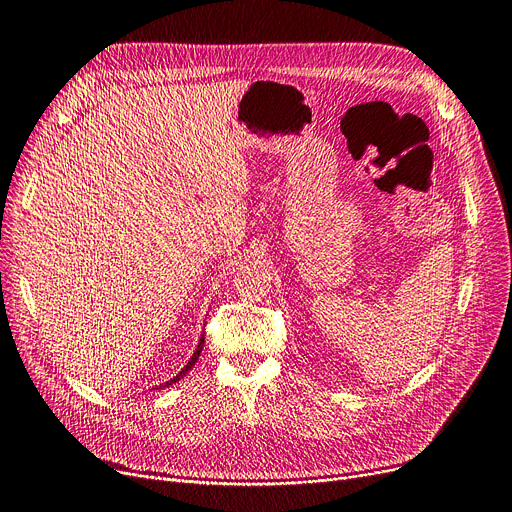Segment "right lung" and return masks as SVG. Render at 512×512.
<instances>
[{
	"label": "right lung",
	"mask_w": 512,
	"mask_h": 512,
	"mask_svg": "<svg viewBox=\"0 0 512 512\" xmlns=\"http://www.w3.org/2000/svg\"><path fill=\"white\" fill-rule=\"evenodd\" d=\"M204 342H206V339H204V335L200 337V344H198V348H196V352H193V356L189 358V362L185 364V367L181 369V373L177 375V377H173V379H170V381H166V383H160L158 387H154V389H160V387H168V385H173V383H177L179 379H183L185 377V373L187 371H191L193 369V364H196L198 362V358H200V354H202V348H204Z\"/></svg>",
	"instance_id": "obj_1"
}]
</instances>
